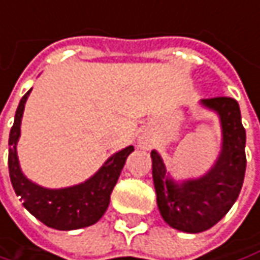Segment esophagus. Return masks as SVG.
<instances>
[{
	"label": "esophagus",
	"mask_w": 260,
	"mask_h": 260,
	"mask_svg": "<svg viewBox=\"0 0 260 260\" xmlns=\"http://www.w3.org/2000/svg\"><path fill=\"white\" fill-rule=\"evenodd\" d=\"M138 146H140L141 149H150L152 143H150V140H147L146 137H140V140H138Z\"/></svg>",
	"instance_id": "1"
}]
</instances>
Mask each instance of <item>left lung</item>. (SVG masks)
Listing matches in <instances>:
<instances>
[{
	"mask_svg": "<svg viewBox=\"0 0 260 260\" xmlns=\"http://www.w3.org/2000/svg\"><path fill=\"white\" fill-rule=\"evenodd\" d=\"M216 111L222 125V152L216 165L200 178L177 183L168 177L165 164L153 150L152 168L160 216L171 228L198 234L222 220L237 201L246 173V129L238 103L231 96L201 101Z\"/></svg>",
	"mask_w": 260,
	"mask_h": 260,
	"instance_id": "obj_1",
	"label": "left lung"
}]
</instances>
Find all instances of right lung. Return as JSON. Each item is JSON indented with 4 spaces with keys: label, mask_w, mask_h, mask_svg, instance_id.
I'll list each match as a JSON object with an SVG mask.
<instances>
[{
    "label": "right lung",
    "mask_w": 260,
    "mask_h": 260,
    "mask_svg": "<svg viewBox=\"0 0 260 260\" xmlns=\"http://www.w3.org/2000/svg\"><path fill=\"white\" fill-rule=\"evenodd\" d=\"M31 90L32 89H29L19 103L9 138V171L13 189L23 201V207L49 228L71 231L96 223L106 213L110 204V195L123 170L126 157L134 152V147L128 146L108 157L93 177L77 186L46 189L32 183L23 176L16 152L25 103Z\"/></svg>",
    "instance_id": "right-lung-1"
}]
</instances>
